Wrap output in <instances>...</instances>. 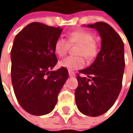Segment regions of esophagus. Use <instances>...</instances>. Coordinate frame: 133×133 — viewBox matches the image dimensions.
Instances as JSON below:
<instances>
[{"label": "esophagus", "mask_w": 133, "mask_h": 133, "mask_svg": "<svg viewBox=\"0 0 133 133\" xmlns=\"http://www.w3.org/2000/svg\"><path fill=\"white\" fill-rule=\"evenodd\" d=\"M69 76H75V73L73 72H72V71H69Z\"/></svg>", "instance_id": "34e87169"}]
</instances>
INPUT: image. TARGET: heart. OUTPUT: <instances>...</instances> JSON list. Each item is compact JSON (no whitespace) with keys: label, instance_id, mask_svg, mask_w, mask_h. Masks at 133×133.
<instances>
[{"label":"heart","instance_id":"1","mask_svg":"<svg viewBox=\"0 0 133 133\" xmlns=\"http://www.w3.org/2000/svg\"><path fill=\"white\" fill-rule=\"evenodd\" d=\"M69 44H78L76 54L77 57H68L59 62L61 68L69 71L81 69L84 66L83 56L88 60L93 59L97 54V44L94 41L92 33L84 30H76L71 32L68 36V40L64 37H59L55 41L54 50L60 57L67 53L69 49Z\"/></svg>","mask_w":133,"mask_h":133}]
</instances>
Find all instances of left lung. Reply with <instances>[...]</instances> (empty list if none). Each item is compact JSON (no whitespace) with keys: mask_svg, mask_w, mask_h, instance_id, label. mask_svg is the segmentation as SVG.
Here are the masks:
<instances>
[{"mask_svg":"<svg viewBox=\"0 0 133 133\" xmlns=\"http://www.w3.org/2000/svg\"><path fill=\"white\" fill-rule=\"evenodd\" d=\"M87 27L99 32L101 47L94 62L80 70L76 76L78 86L75 90V99L81 112L98 116L110 109L121 90L125 65L124 42L120 35L105 22H96Z\"/></svg>","mask_w":133,"mask_h":133,"instance_id":"left-lung-1","label":"left lung"}]
</instances>
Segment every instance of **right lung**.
<instances>
[{
  "label": "right lung",
  "mask_w": 133,
  "mask_h": 133,
  "mask_svg": "<svg viewBox=\"0 0 133 133\" xmlns=\"http://www.w3.org/2000/svg\"><path fill=\"white\" fill-rule=\"evenodd\" d=\"M62 30L32 22L15 37L11 50L12 84L20 105L32 115L53 110L69 77L64 68L52 71L57 63L54 44Z\"/></svg>",
  "instance_id": "1"
}]
</instances>
